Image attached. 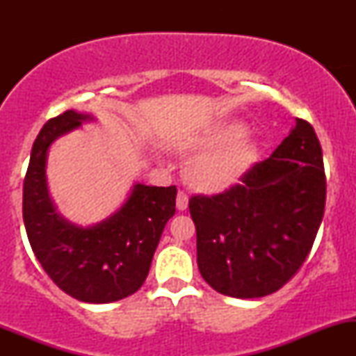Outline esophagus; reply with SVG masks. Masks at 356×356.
<instances>
[{
    "label": "esophagus",
    "mask_w": 356,
    "mask_h": 356,
    "mask_svg": "<svg viewBox=\"0 0 356 356\" xmlns=\"http://www.w3.org/2000/svg\"><path fill=\"white\" fill-rule=\"evenodd\" d=\"M175 202H177V209L179 211H186L187 209V204H189V195H187L184 191H179Z\"/></svg>",
    "instance_id": "34e87169"
}]
</instances>
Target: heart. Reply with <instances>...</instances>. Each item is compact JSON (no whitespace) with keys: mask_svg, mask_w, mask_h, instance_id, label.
I'll use <instances>...</instances> for the list:
<instances>
[{"mask_svg":"<svg viewBox=\"0 0 356 356\" xmlns=\"http://www.w3.org/2000/svg\"><path fill=\"white\" fill-rule=\"evenodd\" d=\"M244 136V125L224 124L197 138L192 144L194 149L212 152L192 164L189 172L192 184L204 191H219L238 181L257 157L254 142L243 138Z\"/></svg>","mask_w":356,"mask_h":356,"instance_id":"obj_1","label":"heart"}]
</instances>
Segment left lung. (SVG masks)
<instances>
[{"mask_svg": "<svg viewBox=\"0 0 356 356\" xmlns=\"http://www.w3.org/2000/svg\"><path fill=\"white\" fill-rule=\"evenodd\" d=\"M326 177L314 129H295L266 161L216 195H192L197 266L220 295L261 298L303 266L325 214Z\"/></svg>", "mask_w": 356, "mask_h": 356, "instance_id": "left-lung-1", "label": "left lung"}]
</instances>
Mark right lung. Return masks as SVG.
<instances>
[{
  "label": "right lung",
  "mask_w": 356,
  "mask_h": 356,
  "mask_svg": "<svg viewBox=\"0 0 356 356\" xmlns=\"http://www.w3.org/2000/svg\"><path fill=\"white\" fill-rule=\"evenodd\" d=\"M92 118L67 110L40 130L24 175L23 220L36 259L61 291L85 303H112L144 284L162 231L175 214L177 189L136 184L115 214L90 227L61 218L48 195V147Z\"/></svg>",
  "instance_id": "right-lung-1"
}]
</instances>
